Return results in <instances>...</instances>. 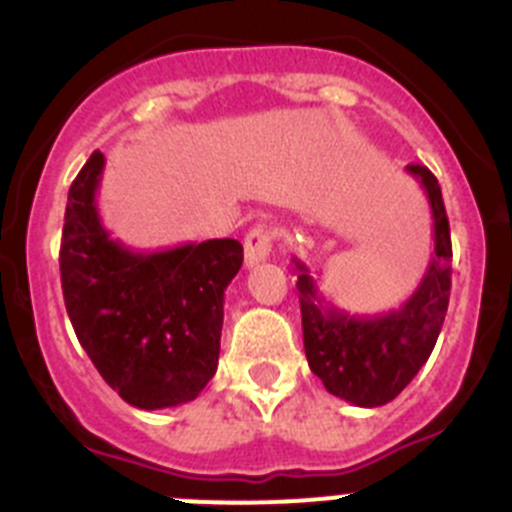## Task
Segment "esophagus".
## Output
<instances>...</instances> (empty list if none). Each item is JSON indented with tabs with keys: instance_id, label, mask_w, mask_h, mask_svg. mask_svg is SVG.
<instances>
[{
	"instance_id": "34e87169",
	"label": "esophagus",
	"mask_w": 512,
	"mask_h": 512,
	"mask_svg": "<svg viewBox=\"0 0 512 512\" xmlns=\"http://www.w3.org/2000/svg\"><path fill=\"white\" fill-rule=\"evenodd\" d=\"M271 243H274V230L266 228V225H256V228L248 230L246 243H243L248 269H253V266H259L261 261L269 259Z\"/></svg>"
}]
</instances>
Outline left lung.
I'll return each mask as SVG.
<instances>
[{
	"label": "left lung",
	"mask_w": 512,
	"mask_h": 512,
	"mask_svg": "<svg viewBox=\"0 0 512 512\" xmlns=\"http://www.w3.org/2000/svg\"><path fill=\"white\" fill-rule=\"evenodd\" d=\"M433 215V256L408 302L384 315H348L320 295L310 269L295 261L300 289L302 338L312 374L330 395L356 408H379L395 400L428 361L441 333L451 292V235L438 179L410 164Z\"/></svg>",
	"instance_id": "obj_1"
}]
</instances>
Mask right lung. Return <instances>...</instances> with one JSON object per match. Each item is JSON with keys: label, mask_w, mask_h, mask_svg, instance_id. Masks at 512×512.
Segmentation results:
<instances>
[{"label": "right lung", "mask_w": 512, "mask_h": 512, "mask_svg": "<svg viewBox=\"0 0 512 512\" xmlns=\"http://www.w3.org/2000/svg\"><path fill=\"white\" fill-rule=\"evenodd\" d=\"M104 156L92 153L69 189L61 287L81 348L102 379L140 410L176 408L217 372L225 289L243 264L233 238L133 251L112 241L97 210Z\"/></svg>", "instance_id": "right-lung-1"}]
</instances>
